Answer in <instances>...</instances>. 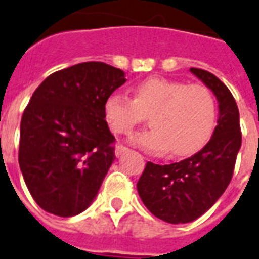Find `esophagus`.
<instances>
[{"label": "esophagus", "mask_w": 259, "mask_h": 259, "mask_svg": "<svg viewBox=\"0 0 259 259\" xmlns=\"http://www.w3.org/2000/svg\"><path fill=\"white\" fill-rule=\"evenodd\" d=\"M129 150V149L127 148H125V146H122V145H117V146H115V155H117V157H121V155L123 154V153H126V151Z\"/></svg>", "instance_id": "34e87169"}]
</instances>
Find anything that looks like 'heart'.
Masks as SVG:
<instances>
[{
    "label": "heart",
    "instance_id": "heart-1",
    "mask_svg": "<svg viewBox=\"0 0 259 259\" xmlns=\"http://www.w3.org/2000/svg\"><path fill=\"white\" fill-rule=\"evenodd\" d=\"M104 111L110 130L119 136H130L150 117L153 129L136 136L133 142L151 153L169 150L173 157H185L202 148L217 119L215 100L206 86L165 78L137 83L133 100L125 94H111Z\"/></svg>",
    "mask_w": 259,
    "mask_h": 259
}]
</instances>
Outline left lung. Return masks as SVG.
<instances>
[{"mask_svg": "<svg viewBox=\"0 0 259 259\" xmlns=\"http://www.w3.org/2000/svg\"><path fill=\"white\" fill-rule=\"evenodd\" d=\"M190 71L218 101V121L210 141L198 153L170 165L146 163L137 184L144 205L169 224H188L205 214L230 184L241 149L238 106L230 90L202 69Z\"/></svg>", "mask_w": 259, "mask_h": 259, "instance_id": "8db88e82", "label": "left lung"}]
</instances>
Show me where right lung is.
I'll return each instance as SVG.
<instances>
[{"label":"right lung","instance_id":"right-lung-1","mask_svg":"<svg viewBox=\"0 0 259 259\" xmlns=\"http://www.w3.org/2000/svg\"><path fill=\"white\" fill-rule=\"evenodd\" d=\"M125 82L121 69L82 62L35 89L21 119L18 162L41 209L73 217L92 205L115 159L105 102Z\"/></svg>","mask_w":259,"mask_h":259}]
</instances>
